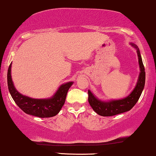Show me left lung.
<instances>
[{"instance_id": "1", "label": "left lung", "mask_w": 156, "mask_h": 156, "mask_svg": "<svg viewBox=\"0 0 156 156\" xmlns=\"http://www.w3.org/2000/svg\"><path fill=\"white\" fill-rule=\"evenodd\" d=\"M130 45L136 49L140 68V73L136 87L129 95L124 98L118 99V100H100L90 90H88V101L90 105L91 106L92 109L99 115L112 116L127 112L136 105L141 96L145 84L144 66L141 53H140L138 47L133 43H131Z\"/></svg>"}]
</instances>
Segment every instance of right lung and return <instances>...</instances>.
<instances>
[{"label":"right lung","mask_w":156,"mask_h":156,"mask_svg":"<svg viewBox=\"0 0 156 156\" xmlns=\"http://www.w3.org/2000/svg\"><path fill=\"white\" fill-rule=\"evenodd\" d=\"M12 63L7 73L8 89L15 104L25 113L39 118H50L56 115L64 106L68 90L73 84V81L63 83L55 93L49 98L37 99L22 95L16 90L11 75Z\"/></svg>","instance_id":"add662e5"}]
</instances>
